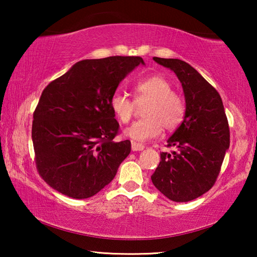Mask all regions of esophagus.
<instances>
[{"label": "esophagus", "instance_id": "34e87169", "mask_svg": "<svg viewBox=\"0 0 257 257\" xmlns=\"http://www.w3.org/2000/svg\"><path fill=\"white\" fill-rule=\"evenodd\" d=\"M145 149V146L143 144H139V143L136 142H132V150L134 152H139V151H143Z\"/></svg>", "mask_w": 257, "mask_h": 257}]
</instances>
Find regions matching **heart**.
<instances>
[{
    "label": "heart",
    "mask_w": 257,
    "mask_h": 257,
    "mask_svg": "<svg viewBox=\"0 0 257 257\" xmlns=\"http://www.w3.org/2000/svg\"><path fill=\"white\" fill-rule=\"evenodd\" d=\"M136 99L132 101L127 95L116 92L112 95L110 106L121 123L132 120L137 105L145 104L144 119L134 122L124 130L128 138L145 142L155 138L163 132L177 128L185 115V102L180 95L172 92V85L167 78L160 75L150 76L137 81L134 86Z\"/></svg>",
    "instance_id": "1"
}]
</instances>
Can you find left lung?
I'll list each match as a JSON object with an SVG mask.
<instances>
[{"label": "left lung", "instance_id": "left-lung-1", "mask_svg": "<svg viewBox=\"0 0 257 257\" xmlns=\"http://www.w3.org/2000/svg\"><path fill=\"white\" fill-rule=\"evenodd\" d=\"M176 73L184 89L186 111L181 124L168 139L172 153L162 152L151 179L165 197L189 202L210 190L219 176L230 132L220 94L196 69L179 59L153 58Z\"/></svg>", "mask_w": 257, "mask_h": 257}]
</instances>
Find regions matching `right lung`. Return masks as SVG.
Segmentation results:
<instances>
[{
  "mask_svg": "<svg viewBox=\"0 0 257 257\" xmlns=\"http://www.w3.org/2000/svg\"><path fill=\"white\" fill-rule=\"evenodd\" d=\"M141 56L82 60L50 82L34 112L32 138L38 173L66 196H94L115 177L129 141L114 142L118 121L110 99Z\"/></svg>",
  "mask_w": 257,
  "mask_h": 257,
  "instance_id": "right-lung-1",
  "label": "right lung"
}]
</instances>
